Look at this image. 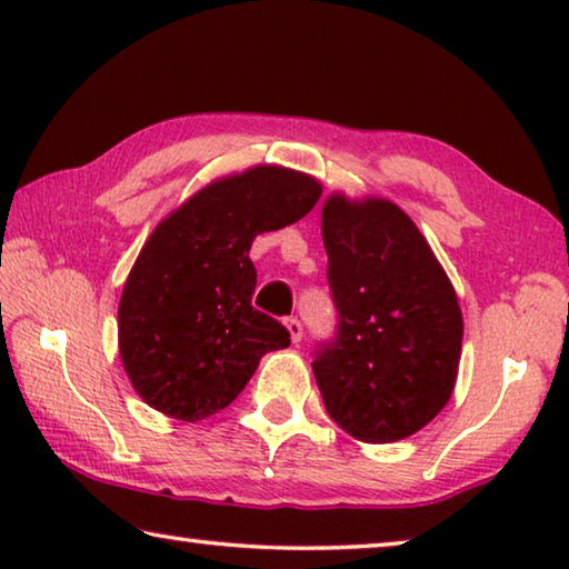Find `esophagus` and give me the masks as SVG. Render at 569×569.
I'll return each instance as SVG.
<instances>
[{
	"instance_id": "obj_1",
	"label": "esophagus",
	"mask_w": 569,
	"mask_h": 569,
	"mask_svg": "<svg viewBox=\"0 0 569 569\" xmlns=\"http://www.w3.org/2000/svg\"><path fill=\"white\" fill-rule=\"evenodd\" d=\"M286 329H288V333H291V341L293 343H298L303 339V323L296 319V316H291V319H286Z\"/></svg>"
}]
</instances>
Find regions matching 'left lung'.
Instances as JSON below:
<instances>
[{
	"label": "left lung",
	"mask_w": 569,
	"mask_h": 569,
	"mask_svg": "<svg viewBox=\"0 0 569 569\" xmlns=\"http://www.w3.org/2000/svg\"><path fill=\"white\" fill-rule=\"evenodd\" d=\"M339 313L313 377L329 417L361 441L389 445L437 417L455 391L461 311L445 268L389 200L331 196L321 210Z\"/></svg>",
	"instance_id": "1"
}]
</instances>
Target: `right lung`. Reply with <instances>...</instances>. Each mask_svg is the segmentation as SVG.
Listing matches in <instances>:
<instances>
[{
  "mask_svg": "<svg viewBox=\"0 0 569 569\" xmlns=\"http://www.w3.org/2000/svg\"><path fill=\"white\" fill-rule=\"evenodd\" d=\"M321 198L303 172L258 166L210 182L152 230L118 308L122 366L152 409L198 421L226 409L291 333L256 311L258 233L301 220Z\"/></svg>",
  "mask_w": 569,
  "mask_h": 569,
  "instance_id": "1",
  "label": "right lung"
}]
</instances>
